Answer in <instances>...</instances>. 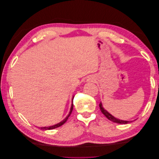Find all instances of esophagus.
<instances>
[{
  "instance_id": "esophagus-1",
  "label": "esophagus",
  "mask_w": 159,
  "mask_h": 159,
  "mask_svg": "<svg viewBox=\"0 0 159 159\" xmlns=\"http://www.w3.org/2000/svg\"><path fill=\"white\" fill-rule=\"evenodd\" d=\"M87 81H88V82H91V81H93V78H89L87 80Z\"/></svg>"
}]
</instances>
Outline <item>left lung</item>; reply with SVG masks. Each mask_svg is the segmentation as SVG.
Wrapping results in <instances>:
<instances>
[{"instance_id": "obj_1", "label": "left lung", "mask_w": 159, "mask_h": 159, "mask_svg": "<svg viewBox=\"0 0 159 159\" xmlns=\"http://www.w3.org/2000/svg\"><path fill=\"white\" fill-rule=\"evenodd\" d=\"M99 107H100L101 111H102V113L105 115V116L109 120H110V121H111L114 123H119V124H127V123L133 122V121H124V120L119 119L115 117L114 116H113L111 114H110L106 109H104L102 102L99 103Z\"/></svg>"}]
</instances>
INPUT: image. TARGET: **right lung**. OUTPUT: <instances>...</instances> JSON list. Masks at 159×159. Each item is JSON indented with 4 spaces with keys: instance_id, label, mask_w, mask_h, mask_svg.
I'll return each instance as SVG.
<instances>
[{
    "instance_id": "obj_1",
    "label": "right lung",
    "mask_w": 159,
    "mask_h": 159,
    "mask_svg": "<svg viewBox=\"0 0 159 159\" xmlns=\"http://www.w3.org/2000/svg\"><path fill=\"white\" fill-rule=\"evenodd\" d=\"M74 95L73 96V98H72V99H71V108H70V112L68 113V115H67L66 117L64 119L62 120V121L58 123H57L56 125H52V126H49V127H40V129H43V130H51V129H56V128H57L59 127L60 126H61L62 125L66 123V121L68 120V117H70V115H71V112H72V110H73V107H74V103H73V100H74Z\"/></svg>"
}]
</instances>
